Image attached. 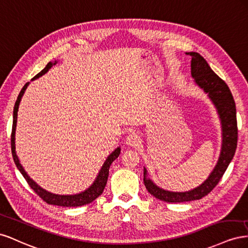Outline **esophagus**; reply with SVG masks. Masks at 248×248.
Returning a JSON list of instances; mask_svg holds the SVG:
<instances>
[{
  "label": "esophagus",
  "instance_id": "34e87169",
  "mask_svg": "<svg viewBox=\"0 0 248 248\" xmlns=\"http://www.w3.org/2000/svg\"><path fill=\"white\" fill-rule=\"evenodd\" d=\"M139 142H140V137L135 132L130 133L125 138V143L130 146H137L139 144Z\"/></svg>",
  "mask_w": 248,
  "mask_h": 248
}]
</instances>
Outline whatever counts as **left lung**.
Here are the masks:
<instances>
[{"label":"left lung","mask_w":248,"mask_h":248,"mask_svg":"<svg viewBox=\"0 0 248 248\" xmlns=\"http://www.w3.org/2000/svg\"><path fill=\"white\" fill-rule=\"evenodd\" d=\"M191 57V76L194 82L206 93L214 104L220 118L222 131V144L217 164L213 171L202 185L186 192H172L155 185L147 179V170L144 167L143 182L148 192L155 199L166 202H185L201 200L208 195L220 181L231 161L234 158L237 148L238 128L236 117V105L234 97L226 83L220 79L209 66L208 62L199 53H186Z\"/></svg>","instance_id":"1"}]
</instances>
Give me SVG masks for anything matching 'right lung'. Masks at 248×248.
<instances>
[{
	"label": "right lung",
	"mask_w": 248,
	"mask_h": 248,
	"mask_svg": "<svg viewBox=\"0 0 248 248\" xmlns=\"http://www.w3.org/2000/svg\"><path fill=\"white\" fill-rule=\"evenodd\" d=\"M56 63H57V61H55L54 63L48 62L46 66L42 69L39 74H37L33 78L32 81L37 79V78H39L41 76H44L46 73H47L48 69L51 68L53 65H55ZM29 84H30V82L26 83L23 89L20 90V93L17 96V100L16 102V105H14V109H13V124H12V133H11V152H12V157L14 160V163H16L20 173L23 174L27 183L29 184V186L34 190V192L36 193L40 197V199L44 200L46 203L54 204V206H60V207H80V206H84V204L93 202L95 199H97V197L103 193L106 184H107L108 175H109V168L112 164V162L118 158V155L120 154V147H117L114 152H112L108 155V158L106 159L105 163L102 166L101 170H100V172H98L96 179L93 182V185H91L88 189L83 191V192L74 194V195H59V194L51 193V192H48V191L42 189L30 178L29 175L27 174L24 167L22 166V164L19 163V160H18V157H17L16 152V123H17V112H18L19 103H20V101H22V97H23L25 91L28 87V85Z\"/></svg>",
	"instance_id": "obj_1"
}]
</instances>
